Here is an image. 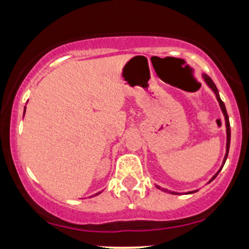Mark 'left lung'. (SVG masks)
Returning a JSON list of instances; mask_svg holds the SVG:
<instances>
[{"label": "left lung", "mask_w": 249, "mask_h": 249, "mask_svg": "<svg viewBox=\"0 0 249 249\" xmlns=\"http://www.w3.org/2000/svg\"><path fill=\"white\" fill-rule=\"evenodd\" d=\"M201 77H202V79H204V82L206 83V84H207V87L210 88L211 90H212L213 92H214V95H215V97H216V101L219 102L220 108H221V111H222V115H224V117H225L226 134H227V138H226V154H225L224 161H222V165H221V167L219 168V171H218V172H216L215 174H214V176L212 177V179H211L210 181H208V182H211V181H212V180L215 179V177L218 176L220 171L222 170V167H224V165H225V162H226V159H227V156H228V151H230V144H231V126H230V118H228L227 111H226V107H225L224 102H222V101H221V98H220V96H219V91H218V89H216L215 84H214L212 79H211L210 77H208V76L206 75V73H202V76H201ZM157 187H158V188H160V187L158 186V185H157ZM166 191H167V190H166ZM168 192H170V193H172V194H179L178 192H171V191H168ZM194 192H196V191H191V192H187L186 194H191V193H194Z\"/></svg>", "instance_id": "left-lung-1"}]
</instances>
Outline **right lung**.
<instances>
[{
  "label": "right lung",
  "instance_id": "add662e5",
  "mask_svg": "<svg viewBox=\"0 0 249 249\" xmlns=\"http://www.w3.org/2000/svg\"><path fill=\"white\" fill-rule=\"evenodd\" d=\"M24 113H25V107H24ZM99 193H101V192H99ZM99 193H97V194H99Z\"/></svg>",
  "mask_w": 249,
  "mask_h": 249
}]
</instances>
